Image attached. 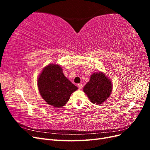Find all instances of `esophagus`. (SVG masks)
<instances>
[{
  "label": "esophagus",
  "mask_w": 150,
  "mask_h": 150,
  "mask_svg": "<svg viewBox=\"0 0 150 150\" xmlns=\"http://www.w3.org/2000/svg\"><path fill=\"white\" fill-rule=\"evenodd\" d=\"M78 87L79 88V89H82L83 88V84H78Z\"/></svg>",
  "instance_id": "obj_1"
}]
</instances>
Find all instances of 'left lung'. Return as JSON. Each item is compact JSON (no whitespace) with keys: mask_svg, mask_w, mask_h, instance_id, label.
Returning a JSON list of instances; mask_svg holds the SVG:
<instances>
[{"mask_svg":"<svg viewBox=\"0 0 150 150\" xmlns=\"http://www.w3.org/2000/svg\"><path fill=\"white\" fill-rule=\"evenodd\" d=\"M112 89L111 81L103 72L93 73L83 88L84 92L93 104H102L110 97Z\"/></svg>","mask_w":150,"mask_h":150,"instance_id":"obj_1","label":"left lung"}]
</instances>
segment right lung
Here are the masks:
<instances>
[{
  "mask_svg": "<svg viewBox=\"0 0 150 150\" xmlns=\"http://www.w3.org/2000/svg\"><path fill=\"white\" fill-rule=\"evenodd\" d=\"M38 86L44 101L55 108L64 106L71 94L78 89L77 86L65 77L61 67L54 64L44 68L38 78Z\"/></svg>",
  "mask_w": 150,
  "mask_h": 150,
  "instance_id": "right-lung-1",
  "label": "right lung"
}]
</instances>
